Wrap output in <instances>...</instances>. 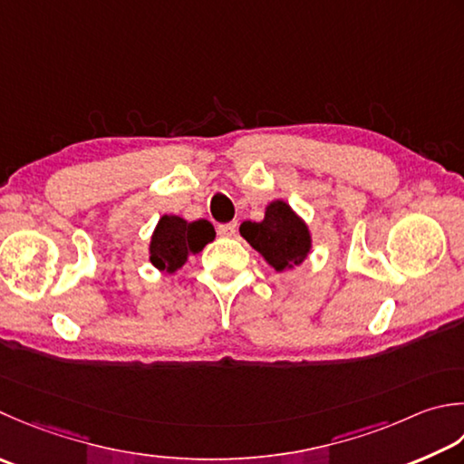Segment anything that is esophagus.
Returning <instances> with one entry per match:
<instances>
[{
	"instance_id": "esophagus-1",
	"label": "esophagus",
	"mask_w": 464,
	"mask_h": 464,
	"mask_svg": "<svg viewBox=\"0 0 464 464\" xmlns=\"http://www.w3.org/2000/svg\"><path fill=\"white\" fill-rule=\"evenodd\" d=\"M235 231H237V223H223L217 227V233H219L221 237H233Z\"/></svg>"
}]
</instances>
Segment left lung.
Here are the masks:
<instances>
[{
    "label": "left lung",
    "mask_w": 464,
    "mask_h": 464,
    "mask_svg": "<svg viewBox=\"0 0 464 464\" xmlns=\"http://www.w3.org/2000/svg\"><path fill=\"white\" fill-rule=\"evenodd\" d=\"M239 233L279 274L304 263L312 249L310 229L285 201H271L263 221H245Z\"/></svg>",
    "instance_id": "8db88e82"
}]
</instances>
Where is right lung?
<instances>
[{"instance_id": "right-lung-1", "label": "right lung", "mask_w": 464, "mask_h": 464, "mask_svg": "<svg viewBox=\"0 0 464 464\" xmlns=\"http://www.w3.org/2000/svg\"><path fill=\"white\" fill-rule=\"evenodd\" d=\"M215 239L213 225L198 219L188 223L183 217L162 215L150 237V263L160 271L175 274L195 253Z\"/></svg>"}]
</instances>
